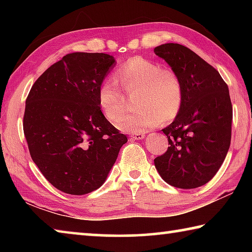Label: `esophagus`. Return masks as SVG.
<instances>
[{"label":"esophagus","instance_id":"obj_1","mask_svg":"<svg viewBox=\"0 0 252 252\" xmlns=\"http://www.w3.org/2000/svg\"><path fill=\"white\" fill-rule=\"evenodd\" d=\"M143 138H144V133H142V132H136V133L131 134V139L133 140H141Z\"/></svg>","mask_w":252,"mask_h":252}]
</instances>
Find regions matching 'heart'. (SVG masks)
Segmentation results:
<instances>
[{"instance_id":"b5f03b06","label":"heart","mask_w":252,"mask_h":252,"mask_svg":"<svg viewBox=\"0 0 252 252\" xmlns=\"http://www.w3.org/2000/svg\"><path fill=\"white\" fill-rule=\"evenodd\" d=\"M116 79L125 92L138 91L135 105L139 106L119 119V129L143 131L158 126L161 121H172L180 113L185 93L180 76L174 70L162 69L159 63L152 60L134 57L119 67ZM117 83L106 79L100 84L97 91L102 112L112 122L121 116L126 105L123 88Z\"/></svg>"}]
</instances>
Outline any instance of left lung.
Returning a JSON list of instances; mask_svg holds the SVG:
<instances>
[{
	"label": "left lung",
	"mask_w": 252,
	"mask_h": 252,
	"mask_svg": "<svg viewBox=\"0 0 252 252\" xmlns=\"http://www.w3.org/2000/svg\"><path fill=\"white\" fill-rule=\"evenodd\" d=\"M155 53L179 74L185 93L180 113L162 130L170 147L156 158L155 165L170 186L201 187L218 172L231 142L228 85L215 67L185 45L165 43Z\"/></svg>",
	"instance_id": "obj_1"
}]
</instances>
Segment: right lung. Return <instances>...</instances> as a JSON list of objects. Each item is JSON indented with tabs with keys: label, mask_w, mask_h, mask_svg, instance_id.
Segmentation results:
<instances>
[{
	"label": "right lung",
	"mask_w": 252,
	"mask_h": 252,
	"mask_svg": "<svg viewBox=\"0 0 252 252\" xmlns=\"http://www.w3.org/2000/svg\"><path fill=\"white\" fill-rule=\"evenodd\" d=\"M114 63L105 53L66 54L34 82L25 101L30 155L62 192L82 195L100 188L127 141L106 120L97 99Z\"/></svg>",
	"instance_id": "obj_1"
}]
</instances>
